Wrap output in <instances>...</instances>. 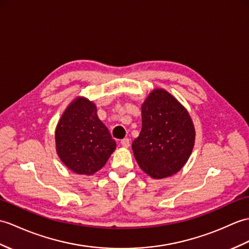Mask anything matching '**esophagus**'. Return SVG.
<instances>
[{"mask_svg": "<svg viewBox=\"0 0 249 249\" xmlns=\"http://www.w3.org/2000/svg\"><path fill=\"white\" fill-rule=\"evenodd\" d=\"M129 144H130V141H129L128 138H124V139H122V140H121V145H122L123 147H128Z\"/></svg>", "mask_w": 249, "mask_h": 249, "instance_id": "1", "label": "esophagus"}]
</instances>
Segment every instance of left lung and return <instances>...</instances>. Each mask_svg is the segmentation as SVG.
<instances>
[{
    "instance_id": "8db88e82",
    "label": "left lung",
    "mask_w": 249,
    "mask_h": 249,
    "mask_svg": "<svg viewBox=\"0 0 249 249\" xmlns=\"http://www.w3.org/2000/svg\"><path fill=\"white\" fill-rule=\"evenodd\" d=\"M195 129L189 113L169 92L154 90L142 105V128L132 142L137 162L153 178L175 174L194 146Z\"/></svg>"
}]
</instances>
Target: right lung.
I'll return each mask as SVG.
<instances>
[{"label":"right lung","instance_id":"add662e5","mask_svg":"<svg viewBox=\"0 0 249 249\" xmlns=\"http://www.w3.org/2000/svg\"><path fill=\"white\" fill-rule=\"evenodd\" d=\"M56 149L65 165L80 175H92L105 165L115 149L96 107L84 97L75 100L57 125Z\"/></svg>","mask_w":249,"mask_h":249}]
</instances>
